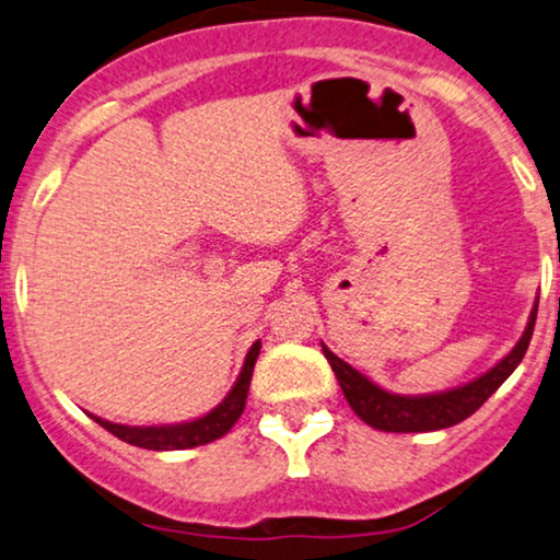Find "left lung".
<instances>
[{
  "label": "left lung",
  "mask_w": 560,
  "mask_h": 560,
  "mask_svg": "<svg viewBox=\"0 0 560 560\" xmlns=\"http://www.w3.org/2000/svg\"><path fill=\"white\" fill-rule=\"evenodd\" d=\"M535 317H538V302H535V307L530 312V323H527L523 338H520L517 346H514L494 369H489L487 374L474 378V382H468L464 386H456V389L451 392L422 394V397H405V394L384 392L382 386H376L363 374H358L350 363L340 361L327 346H323V353L327 361H330L335 376H338V384L342 394H346L350 409H353L363 422L371 424V428L384 432L443 430L451 428V424L464 422L466 417H471L476 409H479L483 401L510 378L512 371L520 366L527 346H530Z\"/></svg>",
  "instance_id": "8db88e82"
}]
</instances>
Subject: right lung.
<instances>
[{
  "label": "right lung",
  "mask_w": 560,
  "mask_h": 560,
  "mask_svg": "<svg viewBox=\"0 0 560 560\" xmlns=\"http://www.w3.org/2000/svg\"><path fill=\"white\" fill-rule=\"evenodd\" d=\"M260 353V340H256L245 355L243 371L237 376V382L225 399L220 401L212 412L191 422H178V424H155V428H130V424H117L107 422L102 417H94V422H100L104 430H109L112 435L119 438V441L138 445V448L148 451H184V448H197V445H207L218 438L225 435V432L237 422V417L243 415L245 399H248V386L253 376V366H256V358Z\"/></svg>",
  "instance_id": "1"
}]
</instances>
